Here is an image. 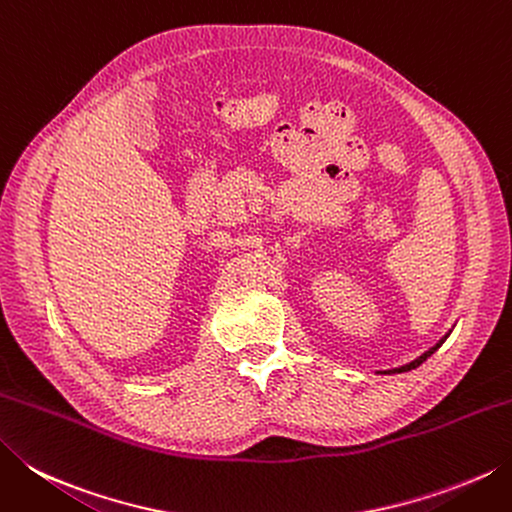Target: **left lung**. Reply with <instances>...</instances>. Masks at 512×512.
<instances>
[{"label":"left lung","mask_w":512,"mask_h":512,"mask_svg":"<svg viewBox=\"0 0 512 512\" xmlns=\"http://www.w3.org/2000/svg\"><path fill=\"white\" fill-rule=\"evenodd\" d=\"M448 337V335H446ZM446 337H442V339H439V342L433 346V348H430V350H426V353L422 355V357H417L415 359V362H410V364H406V366H402V368H395V370H388V373H406V370H413V368H417L419 364H424L426 362V359L430 357V355H433L435 353V350L439 348V346H442L444 342H446Z\"/></svg>","instance_id":"8db88e82"}]
</instances>
